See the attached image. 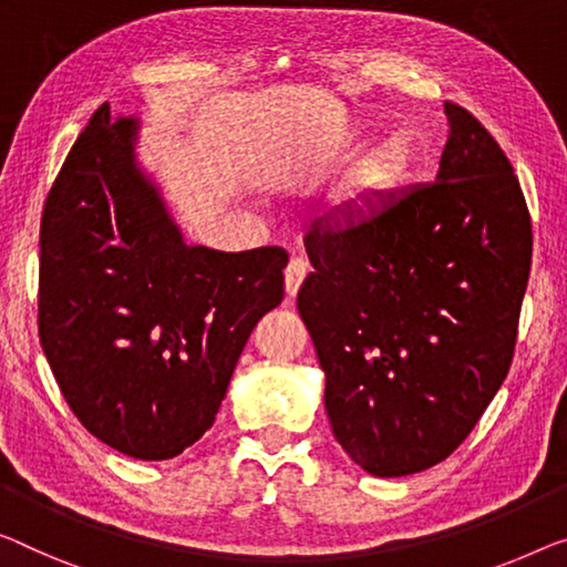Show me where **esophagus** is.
<instances>
[{"label":"esophagus","mask_w":567,"mask_h":567,"mask_svg":"<svg viewBox=\"0 0 567 567\" xmlns=\"http://www.w3.org/2000/svg\"><path fill=\"white\" fill-rule=\"evenodd\" d=\"M306 275H308L306 261H302V259H290V265H287V269H285V292H287V298H295V295H298L302 280H306Z\"/></svg>","instance_id":"1"}]
</instances>
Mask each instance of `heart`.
Here are the masks:
<instances>
[{"instance_id":"1","label":"heart","mask_w":567,"mask_h":567,"mask_svg":"<svg viewBox=\"0 0 567 567\" xmlns=\"http://www.w3.org/2000/svg\"><path fill=\"white\" fill-rule=\"evenodd\" d=\"M374 173H377V167H369V171H364V175H361V181H359V183H367V181H369V177H371V175H374Z\"/></svg>"}]
</instances>
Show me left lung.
<instances>
[{
  "mask_svg": "<svg viewBox=\"0 0 567 567\" xmlns=\"http://www.w3.org/2000/svg\"><path fill=\"white\" fill-rule=\"evenodd\" d=\"M433 183L328 216L298 292L336 441L371 476L445 461L499 392L532 265L519 181L476 116L445 101Z\"/></svg>",
  "mask_w": 567,
  "mask_h": 567,
  "instance_id": "8db88e82",
  "label": "left lung"
}]
</instances>
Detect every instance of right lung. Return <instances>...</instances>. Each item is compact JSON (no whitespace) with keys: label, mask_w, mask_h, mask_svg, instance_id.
<instances>
[{"label":"right lung","mask_w":567,"mask_h":567,"mask_svg":"<svg viewBox=\"0 0 567 567\" xmlns=\"http://www.w3.org/2000/svg\"><path fill=\"white\" fill-rule=\"evenodd\" d=\"M140 120L99 106L40 224L38 326L81 425L140 461L214 425L244 343L285 295L280 247L185 244L137 159Z\"/></svg>","instance_id":"right-lung-1"}]
</instances>
